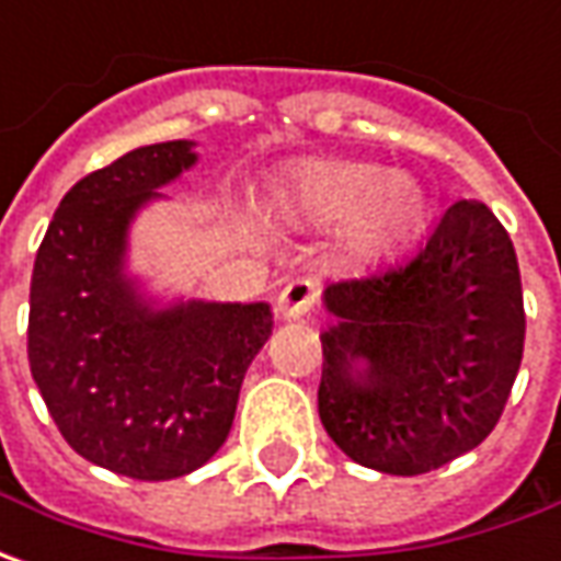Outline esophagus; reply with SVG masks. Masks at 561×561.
<instances>
[{"mask_svg":"<svg viewBox=\"0 0 561 561\" xmlns=\"http://www.w3.org/2000/svg\"><path fill=\"white\" fill-rule=\"evenodd\" d=\"M317 298H319L317 282L310 279V276H298V279H291L285 288H282L276 307H279L282 317L304 319L310 310H313Z\"/></svg>","mask_w":561,"mask_h":561,"instance_id":"obj_1","label":"esophagus"}]
</instances>
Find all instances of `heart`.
Listing matches in <instances>:
<instances>
[{"mask_svg":"<svg viewBox=\"0 0 561 561\" xmlns=\"http://www.w3.org/2000/svg\"><path fill=\"white\" fill-rule=\"evenodd\" d=\"M279 214L329 222L347 214L344 244L354 257H378L407 242L425 220L422 185L363 161H310L276 188Z\"/></svg>","mask_w":561,"mask_h":561,"instance_id":"1","label":"heart"}]
</instances>
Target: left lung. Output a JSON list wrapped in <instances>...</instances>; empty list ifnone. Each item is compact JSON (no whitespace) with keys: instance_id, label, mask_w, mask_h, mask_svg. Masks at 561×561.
Masks as SVG:
<instances>
[{"instance_id":"obj_1","label":"left lung","mask_w":561,"mask_h":561,"mask_svg":"<svg viewBox=\"0 0 561 561\" xmlns=\"http://www.w3.org/2000/svg\"><path fill=\"white\" fill-rule=\"evenodd\" d=\"M319 419L354 462L422 474L474 450L510 400L525 300L510 232L456 202L403 261L332 282Z\"/></svg>"}]
</instances>
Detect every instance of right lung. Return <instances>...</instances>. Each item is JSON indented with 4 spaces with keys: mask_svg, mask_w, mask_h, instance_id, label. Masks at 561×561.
<instances>
[{
    "mask_svg": "<svg viewBox=\"0 0 561 561\" xmlns=\"http://www.w3.org/2000/svg\"><path fill=\"white\" fill-rule=\"evenodd\" d=\"M192 164V142L176 139L83 176L30 279V373L58 432L83 459L139 481L195 472L220 450L273 329L266 304L192 300L154 313L124 276L133 214Z\"/></svg>",
    "mask_w": 561,
    "mask_h": 561,
    "instance_id": "add662e5",
    "label": "right lung"
}]
</instances>
